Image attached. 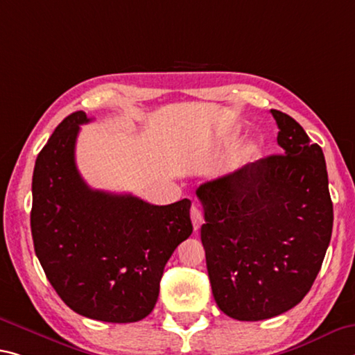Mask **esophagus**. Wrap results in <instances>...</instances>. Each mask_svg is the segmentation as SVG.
Masks as SVG:
<instances>
[{
  "label": "esophagus",
  "mask_w": 355,
  "mask_h": 355,
  "mask_svg": "<svg viewBox=\"0 0 355 355\" xmlns=\"http://www.w3.org/2000/svg\"><path fill=\"white\" fill-rule=\"evenodd\" d=\"M191 221H193L194 230H198L202 224V215L198 207H191Z\"/></svg>",
  "instance_id": "34e87169"
}]
</instances>
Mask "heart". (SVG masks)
<instances>
[{"label": "heart", "instance_id": "b5f03b06", "mask_svg": "<svg viewBox=\"0 0 355 355\" xmlns=\"http://www.w3.org/2000/svg\"><path fill=\"white\" fill-rule=\"evenodd\" d=\"M256 153H257V147H256V145L250 144V145H246L243 151H241V156H243V157H251V156H254Z\"/></svg>", "mask_w": 355, "mask_h": 355}]
</instances>
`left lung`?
Listing matches in <instances>:
<instances>
[{
  "label": "left lung",
  "instance_id": "8db88e82",
  "mask_svg": "<svg viewBox=\"0 0 355 355\" xmlns=\"http://www.w3.org/2000/svg\"><path fill=\"white\" fill-rule=\"evenodd\" d=\"M279 155L200 184V239L216 305L262 320L303 300L329 248L334 205L322 148L294 118L270 110Z\"/></svg>",
  "mask_w": 355,
  "mask_h": 355
}]
</instances>
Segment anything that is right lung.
<instances>
[{
	"label": "right lung",
	"instance_id": "right-lung-1",
	"mask_svg": "<svg viewBox=\"0 0 355 355\" xmlns=\"http://www.w3.org/2000/svg\"><path fill=\"white\" fill-rule=\"evenodd\" d=\"M85 112L66 116L37 155L31 234L46 277L72 311L137 322L153 311L172 252L193 232L191 200L151 205L92 189L76 166Z\"/></svg>",
	"mask_w": 355,
	"mask_h": 355
}]
</instances>
